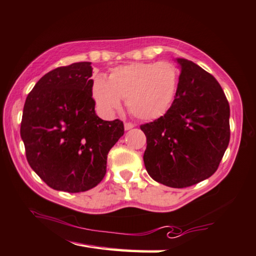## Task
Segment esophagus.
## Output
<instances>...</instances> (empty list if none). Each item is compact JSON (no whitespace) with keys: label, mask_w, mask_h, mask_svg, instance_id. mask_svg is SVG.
<instances>
[{"label":"esophagus","mask_w":256,"mask_h":256,"mask_svg":"<svg viewBox=\"0 0 256 256\" xmlns=\"http://www.w3.org/2000/svg\"><path fill=\"white\" fill-rule=\"evenodd\" d=\"M134 126H136V125H134L133 123H130V122H126V123H124V128L126 130V131H128V130H131V128H133Z\"/></svg>","instance_id":"obj_1"}]
</instances>
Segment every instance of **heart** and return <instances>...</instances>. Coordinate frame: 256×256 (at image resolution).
<instances>
[{
  "label": "heart",
  "mask_w": 256,
  "mask_h": 256,
  "mask_svg": "<svg viewBox=\"0 0 256 256\" xmlns=\"http://www.w3.org/2000/svg\"><path fill=\"white\" fill-rule=\"evenodd\" d=\"M178 80V69L169 62H133L115 68L108 80L95 78L92 94L104 115H112L118 110L123 98L136 118L151 120L168 110Z\"/></svg>",
  "instance_id": "heart-1"
}]
</instances>
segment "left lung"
Here are the masks:
<instances>
[{
    "instance_id": "left-lung-1",
    "label": "left lung",
    "mask_w": 256,
    "mask_h": 256,
    "mask_svg": "<svg viewBox=\"0 0 256 256\" xmlns=\"http://www.w3.org/2000/svg\"><path fill=\"white\" fill-rule=\"evenodd\" d=\"M180 76L166 113L141 125L143 160L153 180L172 188L196 184L215 174L230 143V104L215 77L176 58Z\"/></svg>"
}]
</instances>
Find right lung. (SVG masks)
<instances>
[{"mask_svg":"<svg viewBox=\"0 0 256 256\" xmlns=\"http://www.w3.org/2000/svg\"><path fill=\"white\" fill-rule=\"evenodd\" d=\"M90 62L58 67L28 95L20 134L26 160L50 188L82 192L106 174L108 154L124 134L120 120L95 113Z\"/></svg>","mask_w":256,"mask_h":256,"instance_id":"add662e5","label":"right lung"}]
</instances>
